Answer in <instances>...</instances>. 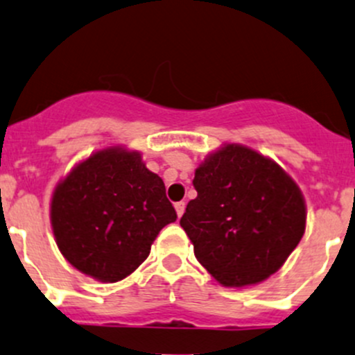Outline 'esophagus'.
I'll use <instances>...</instances> for the list:
<instances>
[{"label":"esophagus","mask_w":355,"mask_h":355,"mask_svg":"<svg viewBox=\"0 0 355 355\" xmlns=\"http://www.w3.org/2000/svg\"><path fill=\"white\" fill-rule=\"evenodd\" d=\"M175 211H177V216L178 218H182L185 212V202H177L175 204Z\"/></svg>","instance_id":"esophagus-1"}]
</instances>
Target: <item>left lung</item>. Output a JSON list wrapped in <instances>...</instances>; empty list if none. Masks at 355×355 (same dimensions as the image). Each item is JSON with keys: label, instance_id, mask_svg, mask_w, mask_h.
Returning <instances> with one entry per match:
<instances>
[{"label": "left lung", "instance_id": "obj_1", "mask_svg": "<svg viewBox=\"0 0 355 355\" xmlns=\"http://www.w3.org/2000/svg\"><path fill=\"white\" fill-rule=\"evenodd\" d=\"M193 187L197 197L180 226L200 266L221 286L260 284L303 238V192L277 162L255 149L221 144L196 168Z\"/></svg>", "mask_w": 355, "mask_h": 355}]
</instances>
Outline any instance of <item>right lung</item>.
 <instances>
[{"instance_id":"right-lung-1","label":"right lung","mask_w":355,"mask_h":355,"mask_svg":"<svg viewBox=\"0 0 355 355\" xmlns=\"http://www.w3.org/2000/svg\"><path fill=\"white\" fill-rule=\"evenodd\" d=\"M49 216L62 257L103 284L132 274L177 219L162 178L122 144L96 149L71 168L52 190Z\"/></svg>"}]
</instances>
